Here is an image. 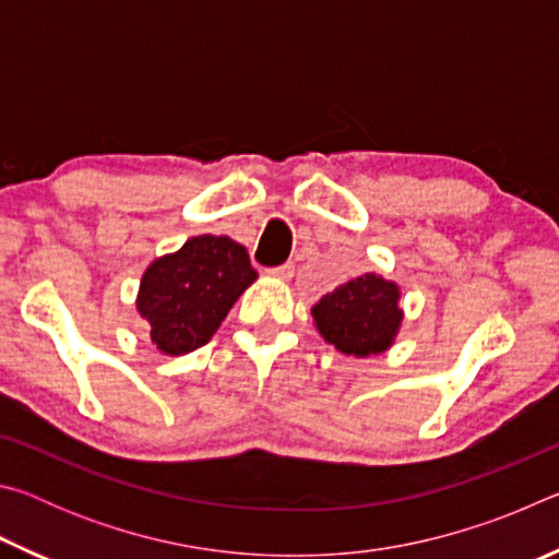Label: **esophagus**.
Here are the masks:
<instances>
[{
    "label": "esophagus",
    "instance_id": "1",
    "mask_svg": "<svg viewBox=\"0 0 559 559\" xmlns=\"http://www.w3.org/2000/svg\"><path fill=\"white\" fill-rule=\"evenodd\" d=\"M293 271H296V266H293V263H283V266L269 269L266 273H269L271 278H278V281H290V278H293Z\"/></svg>",
    "mask_w": 559,
    "mask_h": 559
}]
</instances>
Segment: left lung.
I'll list each match as a JSON object with an SVG mask.
<instances>
[{"mask_svg":"<svg viewBox=\"0 0 559 559\" xmlns=\"http://www.w3.org/2000/svg\"><path fill=\"white\" fill-rule=\"evenodd\" d=\"M402 290L380 273H365L320 298L310 316L325 343L343 355H382L394 345L404 310Z\"/></svg>","mask_w":559,"mask_h":559,"instance_id":"1","label":"left lung"}]
</instances>
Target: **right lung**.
Segmentation results:
<instances>
[{
  "label": "right lung",
  "instance_id": "obj_1",
  "mask_svg": "<svg viewBox=\"0 0 559 559\" xmlns=\"http://www.w3.org/2000/svg\"><path fill=\"white\" fill-rule=\"evenodd\" d=\"M259 278L246 246L229 236H192L175 253L155 259L140 278L135 308L150 323L163 355L206 345L241 293Z\"/></svg>",
  "mask_w": 559,
  "mask_h": 559
}]
</instances>
